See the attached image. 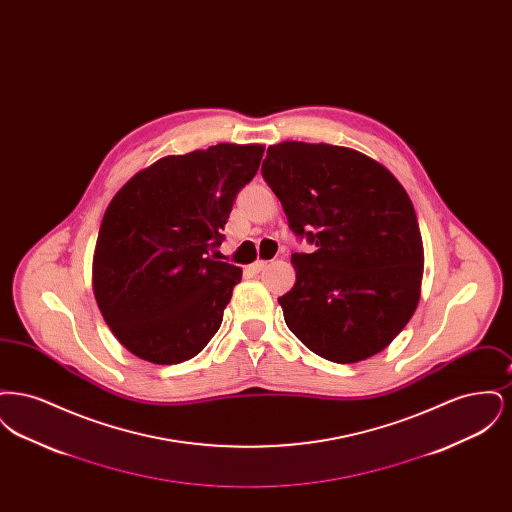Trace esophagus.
I'll list each match as a JSON object with an SVG mask.
<instances>
[{"label":"esophagus","instance_id":"esophagus-1","mask_svg":"<svg viewBox=\"0 0 512 512\" xmlns=\"http://www.w3.org/2000/svg\"><path fill=\"white\" fill-rule=\"evenodd\" d=\"M249 268L257 274V272H261V270H265V268H267V261H257V263H253Z\"/></svg>","mask_w":512,"mask_h":512}]
</instances>
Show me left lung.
<instances>
[{
  "label": "left lung",
  "mask_w": 512,
  "mask_h": 512,
  "mask_svg": "<svg viewBox=\"0 0 512 512\" xmlns=\"http://www.w3.org/2000/svg\"><path fill=\"white\" fill-rule=\"evenodd\" d=\"M263 178L297 238L284 320L313 353L357 363L386 349L414 315L424 249L413 203L386 167L349 147H268Z\"/></svg>",
  "instance_id": "1"
}]
</instances>
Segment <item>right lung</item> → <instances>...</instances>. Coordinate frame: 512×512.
Here are the masks:
<instances>
[{
	"mask_svg": "<svg viewBox=\"0 0 512 512\" xmlns=\"http://www.w3.org/2000/svg\"><path fill=\"white\" fill-rule=\"evenodd\" d=\"M265 147L217 144L134 174L109 203L94 253V295L136 357L176 365L217 334L242 268L219 261L238 192Z\"/></svg>",
	"mask_w": 512,
	"mask_h": 512,
	"instance_id": "obj_1",
	"label": "right lung"
}]
</instances>
